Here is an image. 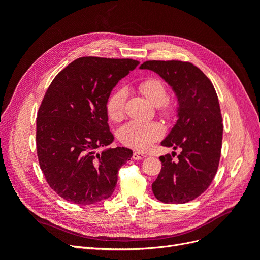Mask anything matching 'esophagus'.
Masks as SVG:
<instances>
[{"label":"esophagus","instance_id":"obj_1","mask_svg":"<svg viewBox=\"0 0 260 260\" xmlns=\"http://www.w3.org/2000/svg\"><path fill=\"white\" fill-rule=\"evenodd\" d=\"M145 157H146L145 154L140 153V152H136V153H133V155H132V158L135 160H142V159L145 158Z\"/></svg>","mask_w":260,"mask_h":260}]
</instances>
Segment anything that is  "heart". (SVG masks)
Segmentation results:
<instances>
[{"mask_svg":"<svg viewBox=\"0 0 260 260\" xmlns=\"http://www.w3.org/2000/svg\"><path fill=\"white\" fill-rule=\"evenodd\" d=\"M139 91L143 96L155 106H158L161 115L170 117L175 113V106L167 98V88L165 83L157 78H148L140 82ZM127 94L123 89H118L109 95L106 103V112L109 119L119 121L123 118L124 104ZM164 135L162 125L156 121H130L120 128L119 139L121 142L133 149L145 151Z\"/></svg>","mask_w":260,"mask_h":260,"instance_id":"heart-1","label":"heart"}]
</instances>
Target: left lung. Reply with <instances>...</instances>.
Segmentation results:
<instances>
[{
	"label": "left lung",
	"instance_id": "8db88e82",
	"mask_svg": "<svg viewBox=\"0 0 260 260\" xmlns=\"http://www.w3.org/2000/svg\"><path fill=\"white\" fill-rule=\"evenodd\" d=\"M140 69L162 78L178 103V119L160 144L181 148V153L177 161L170 154L160 156L162 167L152 184L153 193L167 204L193 201L210 185L221 153L223 127L214 85L191 62L148 60Z\"/></svg>",
	"mask_w": 260,
	"mask_h": 260
}]
</instances>
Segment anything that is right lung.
I'll return each instance as SVG.
<instances>
[{
    "instance_id": "right-lung-1",
    "label": "right lung",
    "mask_w": 260,
    "mask_h": 260,
    "mask_svg": "<svg viewBox=\"0 0 260 260\" xmlns=\"http://www.w3.org/2000/svg\"><path fill=\"white\" fill-rule=\"evenodd\" d=\"M138 60L81 57L61 70L46 91L37 118L39 164L60 198L91 205L111 198L118 170L130 160L127 147L113 143L106 103Z\"/></svg>"
}]
</instances>
